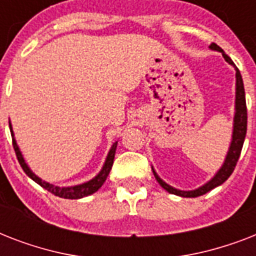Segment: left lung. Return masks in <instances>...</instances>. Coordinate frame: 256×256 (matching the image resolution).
Listing matches in <instances>:
<instances>
[{
  "label": "left lung",
  "mask_w": 256,
  "mask_h": 256,
  "mask_svg": "<svg viewBox=\"0 0 256 256\" xmlns=\"http://www.w3.org/2000/svg\"><path fill=\"white\" fill-rule=\"evenodd\" d=\"M210 49L218 50L220 52L223 56V58L226 60L230 65H232L235 68V72H236V88H235V116H234V128H232V140H231L230 148H228V152H227L226 160L223 162L222 168L216 171V174L212 176V178L208 180L207 183H204L203 186L195 188V190L191 191H182L175 188V187L170 186L166 182H164L162 179L158 176L154 168H152V172H154V176L158 180L160 186L164 187V190L168 191L170 194L178 195V196H183V198H195V196H200V195L206 194L210 190L215 188V187L220 186L223 182H226L228 176L232 174L235 166H236V162L239 160V156H240V152H242L243 142H244V138H246V132H247V108H246V96H244V86H243V80L242 76H240V72L238 70V68L234 65V62L228 56H227L224 52H223L220 48H219L216 44H211Z\"/></svg>",
  "instance_id": "8db88e82"
}]
</instances>
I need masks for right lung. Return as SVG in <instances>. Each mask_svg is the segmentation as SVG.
Masks as SVG:
<instances>
[{
    "label": "right lung",
    "instance_id": "1",
    "mask_svg": "<svg viewBox=\"0 0 256 256\" xmlns=\"http://www.w3.org/2000/svg\"><path fill=\"white\" fill-rule=\"evenodd\" d=\"M9 128H10V132H12V140H13V148L14 152H16V156H17V160L21 164L22 170L25 171L26 175L32 178L36 183H38L40 186L44 187L45 190L50 191L52 194L57 195L60 198H65V199H80L84 198V196H88V195H92V192H96L98 191L102 184L104 183L106 178H108V172L112 170V162H114V156H116V144H112V148H110V152H108V156H106V160H104V164L102 170L100 171V174L94 176L92 179H90L88 182L82 183V184H77V186H70V187H60V186H54L52 183L45 182V180H42L41 178H38L37 175L34 174L33 171L30 170L29 166L26 164L25 160H24V156H22L21 152H20V148H18L17 142L14 140V134H13V128H12V124L9 122Z\"/></svg>",
    "mask_w": 256,
    "mask_h": 256
}]
</instances>
